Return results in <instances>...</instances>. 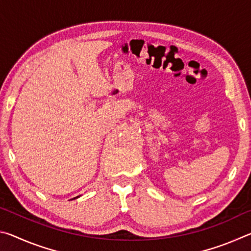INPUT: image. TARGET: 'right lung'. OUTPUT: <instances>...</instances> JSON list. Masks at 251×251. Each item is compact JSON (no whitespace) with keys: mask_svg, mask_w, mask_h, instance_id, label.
Masks as SVG:
<instances>
[{"mask_svg":"<svg viewBox=\"0 0 251 251\" xmlns=\"http://www.w3.org/2000/svg\"><path fill=\"white\" fill-rule=\"evenodd\" d=\"M79 196H77V197H74V198H72V199H76V198H78Z\"/></svg>","mask_w":251,"mask_h":251,"instance_id":"1","label":"right lung"}]
</instances>
